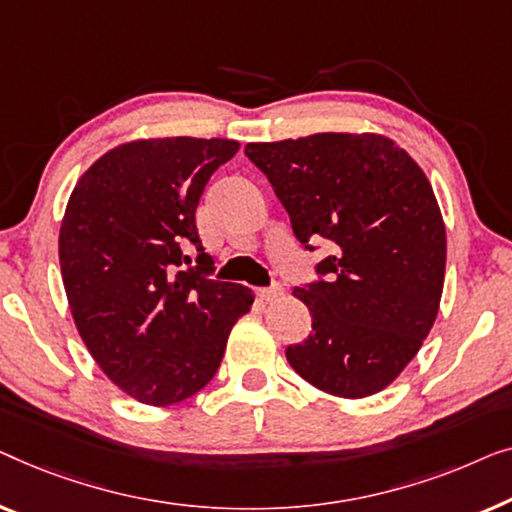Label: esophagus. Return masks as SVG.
I'll return each instance as SVG.
<instances>
[{
    "instance_id": "obj_1",
    "label": "esophagus",
    "mask_w": 512,
    "mask_h": 512,
    "mask_svg": "<svg viewBox=\"0 0 512 512\" xmlns=\"http://www.w3.org/2000/svg\"><path fill=\"white\" fill-rule=\"evenodd\" d=\"M259 297H262L264 301H276V299L283 297V287H280V285L262 287V290H259Z\"/></svg>"
}]
</instances>
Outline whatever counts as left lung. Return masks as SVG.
Listing matches in <instances>:
<instances>
[{
  "instance_id": "left-lung-1",
  "label": "left lung",
  "mask_w": 512,
  "mask_h": 512,
  "mask_svg": "<svg viewBox=\"0 0 512 512\" xmlns=\"http://www.w3.org/2000/svg\"><path fill=\"white\" fill-rule=\"evenodd\" d=\"M301 243L327 239V273L292 297L313 331L285 357L306 383L341 399L399 378L434 327L445 280V222L420 164L376 132H322L248 143Z\"/></svg>"
}]
</instances>
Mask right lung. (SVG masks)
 Listing matches in <instances>:
<instances>
[{"instance_id": "right-lung-1", "label": "right lung", "mask_w": 512, "mask_h": 512, "mask_svg": "<svg viewBox=\"0 0 512 512\" xmlns=\"http://www.w3.org/2000/svg\"><path fill=\"white\" fill-rule=\"evenodd\" d=\"M241 143L194 136L134 139L78 178L60 225V269L69 311L99 369L146 406H171L211 383L229 331L255 292L178 271H208L194 211L213 171Z\"/></svg>"}]
</instances>
